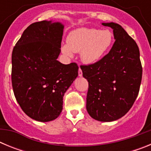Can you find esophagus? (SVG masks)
I'll return each instance as SVG.
<instances>
[{"mask_svg":"<svg viewBox=\"0 0 151 151\" xmlns=\"http://www.w3.org/2000/svg\"><path fill=\"white\" fill-rule=\"evenodd\" d=\"M78 76H82V69H81V68L78 69Z\"/></svg>","mask_w":151,"mask_h":151,"instance_id":"obj_1","label":"esophagus"}]
</instances>
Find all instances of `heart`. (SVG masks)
<instances>
[{
	"label": "heart",
	"instance_id": "heart-1",
	"mask_svg": "<svg viewBox=\"0 0 151 151\" xmlns=\"http://www.w3.org/2000/svg\"><path fill=\"white\" fill-rule=\"evenodd\" d=\"M113 36L109 30L82 28L73 31L67 38V45L62 46V52L66 56L73 51L81 52L80 57L85 63L92 64L99 60L113 42Z\"/></svg>",
	"mask_w": 151,
	"mask_h": 151
}]
</instances>
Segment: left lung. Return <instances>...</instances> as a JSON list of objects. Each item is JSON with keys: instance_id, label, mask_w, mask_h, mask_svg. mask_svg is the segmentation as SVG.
I'll use <instances>...</instances> for the list:
<instances>
[{"instance_id": "1", "label": "left lung", "mask_w": 151, "mask_h": 151, "mask_svg": "<svg viewBox=\"0 0 151 151\" xmlns=\"http://www.w3.org/2000/svg\"><path fill=\"white\" fill-rule=\"evenodd\" d=\"M113 29L115 42L102 59L81 65L88 82L86 109L101 122H111L128 113L139 92L142 66L138 45L117 23H102Z\"/></svg>"}]
</instances>
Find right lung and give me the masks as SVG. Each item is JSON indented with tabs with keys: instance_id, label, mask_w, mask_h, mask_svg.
I'll list each match as a JSON object with an SVG mask.
<instances>
[{
	"instance_id": "1",
	"label": "right lung",
	"mask_w": 151,
	"mask_h": 151,
	"mask_svg": "<svg viewBox=\"0 0 151 151\" xmlns=\"http://www.w3.org/2000/svg\"><path fill=\"white\" fill-rule=\"evenodd\" d=\"M63 28L60 22H34L13 47V93L24 113L36 121L49 122L59 116L64 94L78 76L76 63L65 65L57 60Z\"/></svg>"
}]
</instances>
